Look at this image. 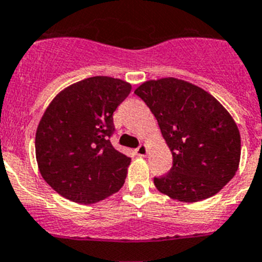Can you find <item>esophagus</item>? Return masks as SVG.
<instances>
[{
    "mask_svg": "<svg viewBox=\"0 0 262 262\" xmlns=\"http://www.w3.org/2000/svg\"><path fill=\"white\" fill-rule=\"evenodd\" d=\"M136 154L140 157H145L147 154V146L146 145H141V146H138L137 149H136Z\"/></svg>",
    "mask_w": 262,
    "mask_h": 262,
    "instance_id": "34e87169",
    "label": "esophagus"
}]
</instances>
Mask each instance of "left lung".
Masks as SVG:
<instances>
[{
	"label": "left lung",
	"mask_w": 262,
	"mask_h": 262,
	"mask_svg": "<svg viewBox=\"0 0 262 262\" xmlns=\"http://www.w3.org/2000/svg\"><path fill=\"white\" fill-rule=\"evenodd\" d=\"M134 93L156 116L172 154L171 170L154 178L157 190L185 203L217 194L240 163V132L228 111L211 93L175 77L147 80Z\"/></svg>",
	"instance_id": "left-lung-1"
}]
</instances>
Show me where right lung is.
<instances>
[{"instance_id":"right-lung-1","label":"right lung","mask_w":262,"mask_h":262,"mask_svg":"<svg viewBox=\"0 0 262 262\" xmlns=\"http://www.w3.org/2000/svg\"><path fill=\"white\" fill-rule=\"evenodd\" d=\"M130 91L121 79L93 76L52 99L36 128L35 157L42 178L59 195L92 204L122 187L130 158L109 137L113 112Z\"/></svg>"}]
</instances>
